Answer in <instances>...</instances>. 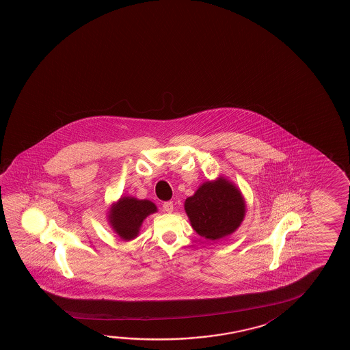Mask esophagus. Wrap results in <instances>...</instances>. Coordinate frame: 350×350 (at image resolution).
Segmentation results:
<instances>
[{"instance_id": "esophagus-1", "label": "esophagus", "mask_w": 350, "mask_h": 350, "mask_svg": "<svg viewBox=\"0 0 350 350\" xmlns=\"http://www.w3.org/2000/svg\"><path fill=\"white\" fill-rule=\"evenodd\" d=\"M163 210L167 212V213H171L173 212V202L172 201H166V202H163Z\"/></svg>"}]
</instances>
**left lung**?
I'll return each mask as SVG.
<instances>
[{
	"label": "left lung",
	"instance_id": "8db88e82",
	"mask_svg": "<svg viewBox=\"0 0 350 350\" xmlns=\"http://www.w3.org/2000/svg\"><path fill=\"white\" fill-rule=\"evenodd\" d=\"M184 210L198 234L217 241L233 234L245 217L247 204L241 189L224 176L200 184L187 198Z\"/></svg>",
	"mask_w": 350,
	"mask_h": 350
}]
</instances>
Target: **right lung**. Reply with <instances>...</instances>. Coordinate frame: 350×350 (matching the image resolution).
Returning <instances> with one entry per match:
<instances>
[{
	"mask_svg": "<svg viewBox=\"0 0 350 350\" xmlns=\"http://www.w3.org/2000/svg\"><path fill=\"white\" fill-rule=\"evenodd\" d=\"M155 212L157 207L152 201L126 195L109 206L107 219L116 234L122 241H129L138 237L144 219Z\"/></svg>",
	"mask_w": 350,
	"mask_h": 350,
	"instance_id": "add662e5",
	"label": "right lung"
}]
</instances>
